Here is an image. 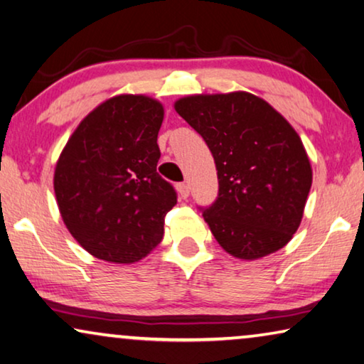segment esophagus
I'll list each match as a JSON object with an SVG mask.
<instances>
[{"mask_svg":"<svg viewBox=\"0 0 364 364\" xmlns=\"http://www.w3.org/2000/svg\"><path fill=\"white\" fill-rule=\"evenodd\" d=\"M176 191H178V194H180V198H183V199H186L189 196V186L186 183H178Z\"/></svg>","mask_w":364,"mask_h":364,"instance_id":"obj_1","label":"esophagus"}]
</instances>
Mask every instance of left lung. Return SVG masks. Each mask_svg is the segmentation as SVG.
<instances>
[{
  "instance_id": "8db88e82",
  "label": "left lung",
  "mask_w": 364,
  "mask_h": 364,
  "mask_svg": "<svg viewBox=\"0 0 364 364\" xmlns=\"http://www.w3.org/2000/svg\"><path fill=\"white\" fill-rule=\"evenodd\" d=\"M175 109L214 156L219 196L203 217L219 245L238 259L283 248L299 229L312 186L294 127L247 91L184 96Z\"/></svg>"
}]
</instances>
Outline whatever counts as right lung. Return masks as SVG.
<instances>
[{
	"label": "right lung",
	"mask_w": 364,
	"mask_h": 364,
	"mask_svg": "<svg viewBox=\"0 0 364 364\" xmlns=\"http://www.w3.org/2000/svg\"><path fill=\"white\" fill-rule=\"evenodd\" d=\"M164 105L117 95L96 106L70 135L53 173L58 210L93 257L130 264L164 238L176 193L156 173Z\"/></svg>",
	"instance_id": "right-lung-1"
}]
</instances>
